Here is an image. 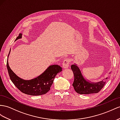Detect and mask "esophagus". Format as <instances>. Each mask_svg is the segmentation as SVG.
<instances>
[{
    "instance_id": "esophagus-1",
    "label": "esophagus",
    "mask_w": 120,
    "mask_h": 120,
    "mask_svg": "<svg viewBox=\"0 0 120 120\" xmlns=\"http://www.w3.org/2000/svg\"><path fill=\"white\" fill-rule=\"evenodd\" d=\"M69 62L70 60L68 58L64 60L63 62V67L64 68H68L69 67Z\"/></svg>"
}]
</instances>
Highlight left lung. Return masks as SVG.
<instances>
[{"instance_id": "8db88e82", "label": "left lung", "mask_w": 120, "mask_h": 120, "mask_svg": "<svg viewBox=\"0 0 120 120\" xmlns=\"http://www.w3.org/2000/svg\"><path fill=\"white\" fill-rule=\"evenodd\" d=\"M71 68L74 75V82L72 86L75 91L79 94H89L98 93L106 83V81L103 80L98 82H91L87 81L82 75L80 69L75 64L71 66Z\"/></svg>"}]
</instances>
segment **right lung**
<instances>
[{
	"instance_id": "right-lung-1",
	"label": "right lung",
	"mask_w": 120,
	"mask_h": 120,
	"mask_svg": "<svg viewBox=\"0 0 120 120\" xmlns=\"http://www.w3.org/2000/svg\"><path fill=\"white\" fill-rule=\"evenodd\" d=\"M22 34L20 33L15 41L22 38ZM7 66L10 79L15 86L22 93L32 96H38L47 93L50 91L55 76L58 73L62 71V67L59 65H50L38 77L30 80H25L18 76L11 69L8 65V59Z\"/></svg>"
}]
</instances>
